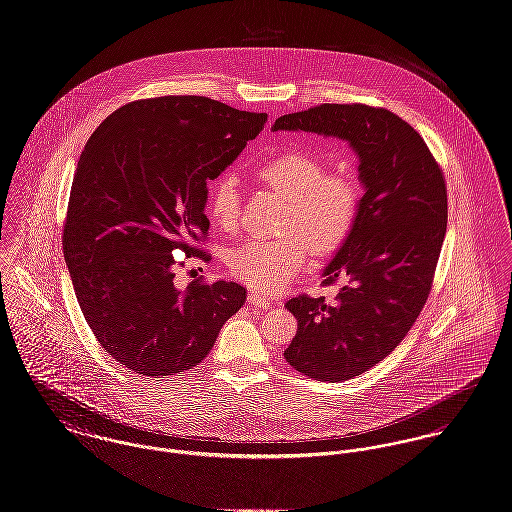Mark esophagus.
I'll list each match as a JSON object with an SVG mask.
<instances>
[{
	"instance_id": "obj_1",
	"label": "esophagus",
	"mask_w": 512,
	"mask_h": 512,
	"mask_svg": "<svg viewBox=\"0 0 512 512\" xmlns=\"http://www.w3.org/2000/svg\"><path fill=\"white\" fill-rule=\"evenodd\" d=\"M248 303L250 305H254V307H260V309H268L272 303L266 299V297H262L260 293H256V291H250V295H248Z\"/></svg>"
}]
</instances>
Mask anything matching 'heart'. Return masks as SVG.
<instances>
[{
  "instance_id": "obj_1",
  "label": "heart",
  "mask_w": 512,
  "mask_h": 512,
  "mask_svg": "<svg viewBox=\"0 0 512 512\" xmlns=\"http://www.w3.org/2000/svg\"><path fill=\"white\" fill-rule=\"evenodd\" d=\"M325 164L303 150L287 148L258 166L256 174L287 199L279 240H248L229 254V270L252 291L270 293L295 278L309 254L334 252L352 231L362 187L354 174H325ZM209 217L223 231H233L240 217V189L221 176L209 193Z\"/></svg>"
}]
</instances>
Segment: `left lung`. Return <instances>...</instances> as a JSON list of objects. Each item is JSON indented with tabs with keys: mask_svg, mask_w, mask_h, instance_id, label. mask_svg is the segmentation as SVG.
<instances>
[{
	"mask_svg": "<svg viewBox=\"0 0 512 512\" xmlns=\"http://www.w3.org/2000/svg\"><path fill=\"white\" fill-rule=\"evenodd\" d=\"M272 131L346 140L358 156V217L323 270L326 283H348L334 305L307 295L285 303L297 334L283 352L313 379H354L399 346L428 299L448 223L444 176L419 133L387 109L323 103L279 117Z\"/></svg>",
	"mask_w": 512,
	"mask_h": 512,
	"instance_id": "1",
	"label": "left lung"
}]
</instances>
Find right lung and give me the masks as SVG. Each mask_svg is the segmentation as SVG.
<instances>
[{
    "mask_svg": "<svg viewBox=\"0 0 512 512\" xmlns=\"http://www.w3.org/2000/svg\"><path fill=\"white\" fill-rule=\"evenodd\" d=\"M199 95L140 99L111 113L76 168L64 258L95 338L131 372L195 368L246 301L234 281L174 285V250L207 260V182L266 125Z\"/></svg>",
    "mask_w": 512,
    "mask_h": 512,
    "instance_id": "1",
    "label": "right lung"
}]
</instances>
